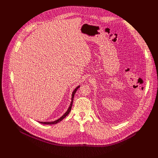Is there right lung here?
Wrapping results in <instances>:
<instances>
[{"mask_svg":"<svg viewBox=\"0 0 158 158\" xmlns=\"http://www.w3.org/2000/svg\"><path fill=\"white\" fill-rule=\"evenodd\" d=\"M79 86H78V87H77L76 89H74V91L73 92V93H72V102H71V104H70V107H69V109H68V110H67V111H66L63 116L62 117H61V118H60L59 119H57V120H56V121H54V122H39L40 123H42V124H56V123H59L60 122H61L63 119H64L66 116H67L69 114V113L70 112V111H71V109H72V104H73V97H74V95H75V94H76V91L77 90V89H78V88H79Z\"/></svg>","mask_w":158,"mask_h":158,"instance_id":"add662e5","label":"right lung"}]
</instances>
